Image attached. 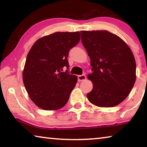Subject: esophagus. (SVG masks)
I'll list each match as a JSON object with an SVG mask.
<instances>
[{"instance_id":"esophagus-1","label":"esophagus","mask_w":147,"mask_h":147,"mask_svg":"<svg viewBox=\"0 0 147 147\" xmlns=\"http://www.w3.org/2000/svg\"><path fill=\"white\" fill-rule=\"evenodd\" d=\"M86 79V76L85 74H82V75H78V82H82L85 80Z\"/></svg>"}]
</instances>
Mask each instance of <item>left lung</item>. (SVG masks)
I'll use <instances>...</instances> for the list:
<instances>
[{
  "label": "left lung",
  "mask_w": 147,
  "mask_h": 147,
  "mask_svg": "<svg viewBox=\"0 0 147 147\" xmlns=\"http://www.w3.org/2000/svg\"><path fill=\"white\" fill-rule=\"evenodd\" d=\"M80 33L93 71L88 78L93 88L87 97L98 107L118 105L127 97L136 80V63L132 52L123 39L107 30Z\"/></svg>",
  "instance_id": "1"
}]
</instances>
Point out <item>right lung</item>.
<instances>
[{
  "label": "right lung",
  "instance_id": "right-lung-1",
  "mask_svg": "<svg viewBox=\"0 0 147 147\" xmlns=\"http://www.w3.org/2000/svg\"><path fill=\"white\" fill-rule=\"evenodd\" d=\"M80 39L79 32H55L37 40L27 55L23 80L33 102L45 110H56L67 102L77 76L69 69V52Z\"/></svg>",
  "mask_w": 147,
  "mask_h": 147
}]
</instances>
